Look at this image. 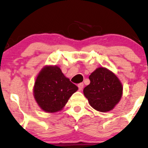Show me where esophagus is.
I'll return each instance as SVG.
<instances>
[{"mask_svg": "<svg viewBox=\"0 0 148 148\" xmlns=\"http://www.w3.org/2000/svg\"><path fill=\"white\" fill-rule=\"evenodd\" d=\"M78 87H79V90L81 91V90H82L83 87H84V84H83V83H79V84H78Z\"/></svg>", "mask_w": 148, "mask_h": 148, "instance_id": "esophagus-1", "label": "esophagus"}]
</instances>
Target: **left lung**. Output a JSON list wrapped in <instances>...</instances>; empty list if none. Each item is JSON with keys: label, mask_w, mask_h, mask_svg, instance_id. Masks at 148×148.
<instances>
[{"label": "left lung", "mask_w": 148, "mask_h": 148, "mask_svg": "<svg viewBox=\"0 0 148 148\" xmlns=\"http://www.w3.org/2000/svg\"><path fill=\"white\" fill-rule=\"evenodd\" d=\"M90 83L83 90L90 106L100 112L111 110L120 101L123 87L118 77L110 70L100 67L90 75Z\"/></svg>", "instance_id": "8db88e82"}]
</instances>
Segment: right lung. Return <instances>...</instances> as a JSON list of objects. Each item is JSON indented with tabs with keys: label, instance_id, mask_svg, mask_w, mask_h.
<instances>
[{
	"label": "right lung",
	"instance_id": "1",
	"mask_svg": "<svg viewBox=\"0 0 148 148\" xmlns=\"http://www.w3.org/2000/svg\"><path fill=\"white\" fill-rule=\"evenodd\" d=\"M78 87L66 77L56 66H46L38 74L34 85V97L38 106L47 113L63 109Z\"/></svg>",
	"mask_w": 148,
	"mask_h": 148
}]
</instances>
